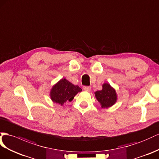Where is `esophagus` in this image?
<instances>
[{
  "instance_id": "esophagus-1",
  "label": "esophagus",
  "mask_w": 159,
  "mask_h": 159,
  "mask_svg": "<svg viewBox=\"0 0 159 159\" xmlns=\"http://www.w3.org/2000/svg\"><path fill=\"white\" fill-rule=\"evenodd\" d=\"M91 87H88V86H84L83 87V90L85 91H91Z\"/></svg>"
}]
</instances>
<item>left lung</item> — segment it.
Listing matches in <instances>:
<instances>
[{"instance_id": "1", "label": "left lung", "mask_w": 159, "mask_h": 159, "mask_svg": "<svg viewBox=\"0 0 159 159\" xmlns=\"http://www.w3.org/2000/svg\"><path fill=\"white\" fill-rule=\"evenodd\" d=\"M95 94L102 108H107L112 106L117 101V95L115 89L112 88L108 83H104L103 84L102 90L96 91Z\"/></svg>"}]
</instances>
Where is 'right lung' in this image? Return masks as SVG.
I'll use <instances>...</instances> for the list:
<instances>
[{"label":"right lung","mask_w":159,"mask_h":159,"mask_svg":"<svg viewBox=\"0 0 159 159\" xmlns=\"http://www.w3.org/2000/svg\"><path fill=\"white\" fill-rule=\"evenodd\" d=\"M81 91L82 89L78 85H74L66 79H62L52 87L50 97L53 102L62 105L68 101L70 102Z\"/></svg>","instance_id":"add662e5"}]
</instances>
